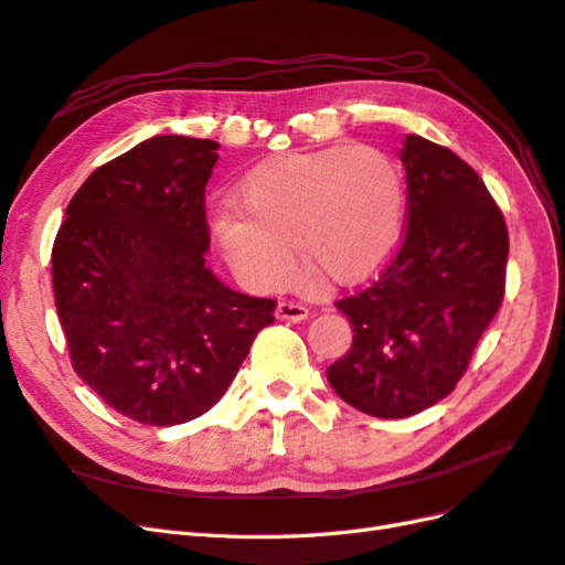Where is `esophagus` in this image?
I'll return each mask as SVG.
<instances>
[{"mask_svg":"<svg viewBox=\"0 0 565 565\" xmlns=\"http://www.w3.org/2000/svg\"><path fill=\"white\" fill-rule=\"evenodd\" d=\"M309 315V309L300 302H294V300H281L277 305V317L284 319V321H305Z\"/></svg>","mask_w":565,"mask_h":565,"instance_id":"34e87169","label":"esophagus"}]
</instances>
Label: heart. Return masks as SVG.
<instances>
[{"instance_id":"obj_1","label":"heart","mask_w":565,"mask_h":565,"mask_svg":"<svg viewBox=\"0 0 565 565\" xmlns=\"http://www.w3.org/2000/svg\"><path fill=\"white\" fill-rule=\"evenodd\" d=\"M234 204L211 213L209 232L253 288L290 279L294 244L326 277L354 281L390 256L406 225L404 173L369 145L271 157L236 185Z\"/></svg>"}]
</instances>
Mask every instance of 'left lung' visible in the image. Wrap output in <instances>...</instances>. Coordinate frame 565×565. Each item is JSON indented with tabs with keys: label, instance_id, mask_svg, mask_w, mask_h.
I'll return each instance as SVG.
<instances>
[{
	"label": "left lung",
	"instance_id": "obj_1",
	"mask_svg": "<svg viewBox=\"0 0 565 565\" xmlns=\"http://www.w3.org/2000/svg\"><path fill=\"white\" fill-rule=\"evenodd\" d=\"M406 227L380 275L335 302L352 350L331 363L342 402L408 417L448 396L504 298L509 234L479 173L452 150L406 136Z\"/></svg>",
	"mask_w": 565,
	"mask_h": 565
}]
</instances>
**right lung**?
<instances>
[{
	"label": "right lung",
	"mask_w": 565,
	"mask_h": 565,
	"mask_svg": "<svg viewBox=\"0 0 565 565\" xmlns=\"http://www.w3.org/2000/svg\"><path fill=\"white\" fill-rule=\"evenodd\" d=\"M206 138L154 136L103 163L67 204L51 250L75 373L136 423L171 427L225 394L277 302L206 267Z\"/></svg>",
	"instance_id": "right-lung-1"
}]
</instances>
